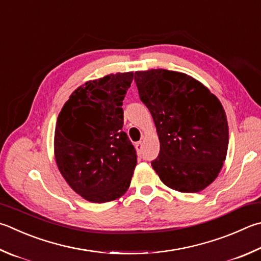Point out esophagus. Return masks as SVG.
Returning <instances> with one entry per match:
<instances>
[{
  "mask_svg": "<svg viewBox=\"0 0 261 261\" xmlns=\"http://www.w3.org/2000/svg\"><path fill=\"white\" fill-rule=\"evenodd\" d=\"M136 149H137V151H138V153H140L141 149H143V141H137Z\"/></svg>",
  "mask_w": 261,
  "mask_h": 261,
  "instance_id": "34e87169",
  "label": "esophagus"
}]
</instances>
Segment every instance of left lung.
I'll use <instances>...</instances> for the list:
<instances>
[{
  "label": "left lung",
  "instance_id": "obj_1",
  "mask_svg": "<svg viewBox=\"0 0 261 261\" xmlns=\"http://www.w3.org/2000/svg\"><path fill=\"white\" fill-rule=\"evenodd\" d=\"M140 100L160 139L151 167L168 187L197 193L217 178L228 148L224 107L209 89L187 74L167 69L135 73Z\"/></svg>",
  "mask_w": 261,
  "mask_h": 261
}]
</instances>
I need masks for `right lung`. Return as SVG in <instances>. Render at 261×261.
<instances>
[{
    "label": "right lung",
    "instance_id": "right-lung-1",
    "mask_svg": "<svg viewBox=\"0 0 261 261\" xmlns=\"http://www.w3.org/2000/svg\"><path fill=\"white\" fill-rule=\"evenodd\" d=\"M134 73L111 74L77 88L63 107L55 131L60 173L85 200L105 203L124 194L137 151L123 131V99Z\"/></svg>",
    "mask_w": 261,
    "mask_h": 261
}]
</instances>
